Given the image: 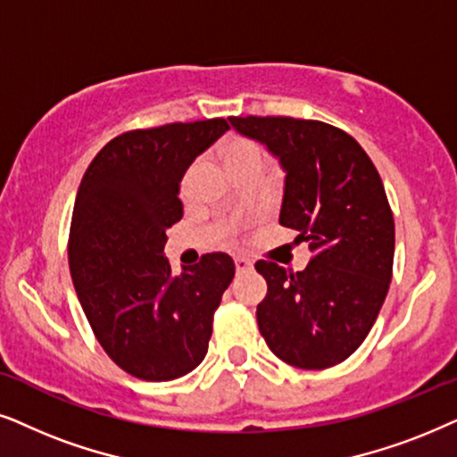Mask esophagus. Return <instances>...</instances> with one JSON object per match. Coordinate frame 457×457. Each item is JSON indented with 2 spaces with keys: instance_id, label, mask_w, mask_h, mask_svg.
Returning <instances> with one entry per match:
<instances>
[{
  "instance_id": "obj_1",
  "label": "esophagus",
  "mask_w": 457,
  "mask_h": 457,
  "mask_svg": "<svg viewBox=\"0 0 457 457\" xmlns=\"http://www.w3.org/2000/svg\"><path fill=\"white\" fill-rule=\"evenodd\" d=\"M234 265H236V271L238 273H242V271H248L253 267V263L248 259H245V257H236L234 259Z\"/></svg>"
}]
</instances>
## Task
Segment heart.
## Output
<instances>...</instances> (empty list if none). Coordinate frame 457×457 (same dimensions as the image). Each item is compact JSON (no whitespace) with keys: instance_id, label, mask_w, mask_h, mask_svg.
Instances as JSON below:
<instances>
[{"instance_id":"1","label":"heart","mask_w":457,"mask_h":457,"mask_svg":"<svg viewBox=\"0 0 457 457\" xmlns=\"http://www.w3.org/2000/svg\"><path fill=\"white\" fill-rule=\"evenodd\" d=\"M215 154L219 161L223 162V167L228 169V173L232 175L234 179L242 178V175L248 173H263L267 165V150L265 145L259 142V139L242 136V133H229L223 139H219L215 145ZM198 167L192 165L184 175V190L192 184L194 175H196Z\"/></svg>"}]
</instances>
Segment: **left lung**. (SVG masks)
<instances>
[{"mask_svg": "<svg viewBox=\"0 0 457 457\" xmlns=\"http://www.w3.org/2000/svg\"><path fill=\"white\" fill-rule=\"evenodd\" d=\"M286 169L279 223L299 232L312 261L292 271L257 261L267 295L261 337L279 360L326 370L360 349L393 278L395 219L374 162L338 127L292 117H229Z\"/></svg>", "mask_w": 457, "mask_h": 457, "instance_id": "1", "label": "left lung"}]
</instances>
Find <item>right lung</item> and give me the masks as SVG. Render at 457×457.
<instances>
[{"instance_id": "add662e5", "label": "right lung", "mask_w": 457, "mask_h": 457, "mask_svg": "<svg viewBox=\"0 0 457 457\" xmlns=\"http://www.w3.org/2000/svg\"><path fill=\"white\" fill-rule=\"evenodd\" d=\"M225 119L131 129L97 152L79 186L69 267L85 318L106 355L139 380L165 382L204 360L234 261L209 253L179 276L162 254L184 217L179 184Z\"/></svg>"}]
</instances>
